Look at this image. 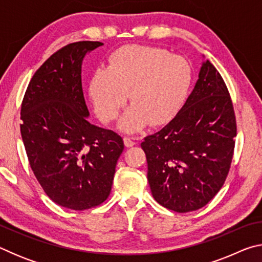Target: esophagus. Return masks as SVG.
Instances as JSON below:
<instances>
[{"mask_svg":"<svg viewBox=\"0 0 262 262\" xmlns=\"http://www.w3.org/2000/svg\"><path fill=\"white\" fill-rule=\"evenodd\" d=\"M123 143H125L127 148H130V147H133V145H135L134 140L130 139V137H128V136L123 137Z\"/></svg>","mask_w":262,"mask_h":262,"instance_id":"obj_1","label":"esophagus"}]
</instances>
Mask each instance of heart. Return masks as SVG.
<instances>
[{
	"label": "heart",
	"instance_id": "obj_1",
	"mask_svg": "<svg viewBox=\"0 0 262 262\" xmlns=\"http://www.w3.org/2000/svg\"><path fill=\"white\" fill-rule=\"evenodd\" d=\"M193 73L189 62L164 48L129 45L119 48L108 68H98L89 82L97 115L110 123L118 118L128 94L132 106L120 127L133 132L149 122L158 126L173 117L187 96Z\"/></svg>",
	"mask_w": 262,
	"mask_h": 262
}]
</instances>
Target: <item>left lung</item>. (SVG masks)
<instances>
[{
    "label": "left lung",
    "mask_w": 262,
    "mask_h": 262,
    "mask_svg": "<svg viewBox=\"0 0 262 262\" xmlns=\"http://www.w3.org/2000/svg\"><path fill=\"white\" fill-rule=\"evenodd\" d=\"M236 135L227 84L209 61L203 62L179 113L141 143L155 200L176 212L206 206L227 179Z\"/></svg>",
    "instance_id": "obj_1"
}]
</instances>
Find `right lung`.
<instances>
[{"instance_id":"add662e5","label":"right lung","mask_w":262,"mask_h":262,"mask_svg":"<svg viewBox=\"0 0 262 262\" xmlns=\"http://www.w3.org/2000/svg\"><path fill=\"white\" fill-rule=\"evenodd\" d=\"M99 41L62 47L31 78L20 108V134L38 183L56 205L91 209L108 198L122 137L91 125L82 89V61Z\"/></svg>"}]
</instances>
